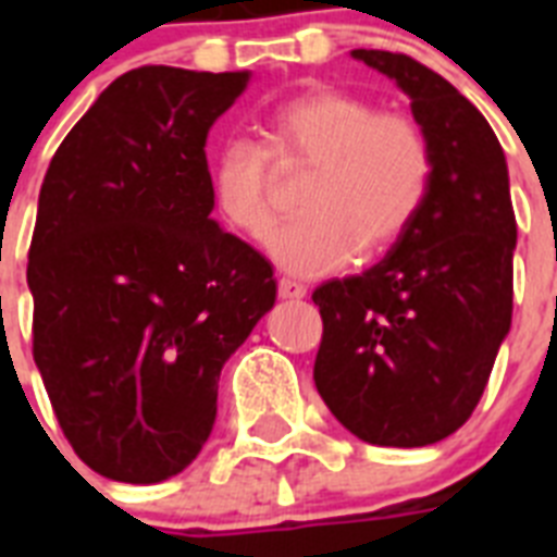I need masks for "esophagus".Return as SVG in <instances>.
Wrapping results in <instances>:
<instances>
[{
	"label": "esophagus",
	"instance_id": "34e87169",
	"mask_svg": "<svg viewBox=\"0 0 557 557\" xmlns=\"http://www.w3.org/2000/svg\"><path fill=\"white\" fill-rule=\"evenodd\" d=\"M277 295L283 297V300H300V297H306V286H304V283H297V280L280 277L277 280Z\"/></svg>",
	"mask_w": 557,
	"mask_h": 557
}]
</instances>
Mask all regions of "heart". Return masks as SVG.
Instances as JSON below:
<instances>
[{
	"label": "heart",
	"mask_w": 557,
	"mask_h": 557,
	"mask_svg": "<svg viewBox=\"0 0 557 557\" xmlns=\"http://www.w3.org/2000/svg\"><path fill=\"white\" fill-rule=\"evenodd\" d=\"M274 168H312L295 216L271 236L286 271L318 277L358 253L370 260L396 245L419 216L433 178V152L419 121L379 109L364 95L314 86L277 103L262 147L222 144L210 164L213 208L236 234L265 239L274 225Z\"/></svg>",
	"instance_id": "obj_1"
}]
</instances>
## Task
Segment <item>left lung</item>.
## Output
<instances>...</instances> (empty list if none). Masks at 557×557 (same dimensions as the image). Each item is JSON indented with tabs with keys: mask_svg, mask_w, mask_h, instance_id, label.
Wrapping results in <instances>:
<instances>
[{
	"mask_svg": "<svg viewBox=\"0 0 557 557\" xmlns=\"http://www.w3.org/2000/svg\"><path fill=\"white\" fill-rule=\"evenodd\" d=\"M410 98L433 178L419 216L364 274L314 288V387L349 433L381 448L445 440L480 405L511 326L518 222L509 170L480 109L413 57L356 48Z\"/></svg>",
	"mask_w": 557,
	"mask_h": 557,
	"instance_id": "1",
	"label": "left lung"
}]
</instances>
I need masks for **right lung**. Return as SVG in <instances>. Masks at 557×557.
<instances>
[{
    "label": "right lung",
    "mask_w": 557,
    "mask_h": 557,
    "mask_svg": "<svg viewBox=\"0 0 557 557\" xmlns=\"http://www.w3.org/2000/svg\"><path fill=\"white\" fill-rule=\"evenodd\" d=\"M248 81L173 65L121 74L39 187L34 361L74 454L117 483L190 466L222 364L277 297L271 262L210 219L205 141Z\"/></svg>",
    "instance_id": "add662e5"
}]
</instances>
